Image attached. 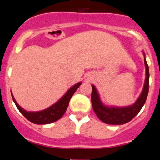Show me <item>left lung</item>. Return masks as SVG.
<instances>
[{
    "label": "left lung",
    "mask_w": 160,
    "mask_h": 160,
    "mask_svg": "<svg viewBox=\"0 0 160 160\" xmlns=\"http://www.w3.org/2000/svg\"><path fill=\"white\" fill-rule=\"evenodd\" d=\"M144 63L146 66L147 77L143 90L136 102L131 107H121V108L105 107L100 101L99 96L98 94L95 87L92 86L91 102H92L94 113L101 121L105 123L111 124V125H122V124L130 122L140 111L146 102L148 90H149V68H148L146 59H144Z\"/></svg>",
    "instance_id": "left-lung-1"
}]
</instances>
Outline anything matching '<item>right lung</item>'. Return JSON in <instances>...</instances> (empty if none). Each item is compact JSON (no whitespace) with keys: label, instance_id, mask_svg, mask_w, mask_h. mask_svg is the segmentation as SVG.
I'll use <instances>...</instances> for the list:
<instances>
[{"label":"right lung","instance_id":"1","mask_svg":"<svg viewBox=\"0 0 160 160\" xmlns=\"http://www.w3.org/2000/svg\"><path fill=\"white\" fill-rule=\"evenodd\" d=\"M80 85H81V82H78L74 85L73 87H72L66 92V94L57 103H55L54 105L51 106L44 111H38V112H29V111H25L17 103L12 93H11V94H12V100H13L15 105L17 106L20 112L22 113L29 121L35 124H48L55 122L62 117V115L66 112L68 106H69L70 98Z\"/></svg>","mask_w":160,"mask_h":160}]
</instances>
